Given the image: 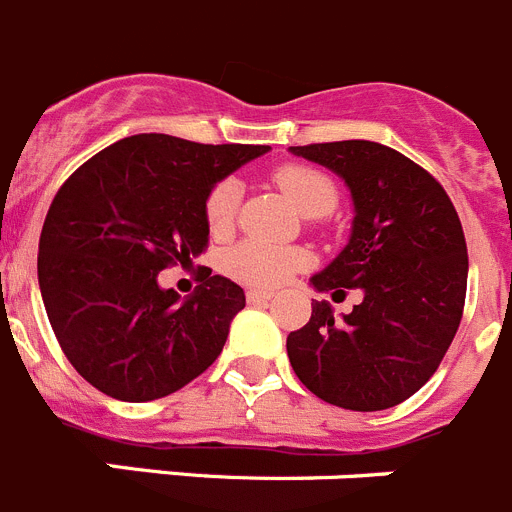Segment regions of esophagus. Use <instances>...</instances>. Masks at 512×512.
<instances>
[{
  "label": "esophagus",
  "mask_w": 512,
  "mask_h": 512,
  "mask_svg": "<svg viewBox=\"0 0 512 512\" xmlns=\"http://www.w3.org/2000/svg\"><path fill=\"white\" fill-rule=\"evenodd\" d=\"M270 298H273V290H257V288L247 290V301L250 303H265L270 301Z\"/></svg>",
  "instance_id": "1"
}]
</instances>
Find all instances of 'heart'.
<instances>
[{"mask_svg":"<svg viewBox=\"0 0 512 512\" xmlns=\"http://www.w3.org/2000/svg\"><path fill=\"white\" fill-rule=\"evenodd\" d=\"M273 181L288 201L303 216H324L336 206V186L321 170L308 165H283L273 173ZM239 186L237 181L216 183L206 196V224L211 234H224L232 229L237 214ZM306 255L290 247H270L260 242H242L224 257V267L234 278L252 285H275L303 267Z\"/></svg>","mask_w":512,"mask_h":512,"instance_id":"obj_1","label":"heart"}]
</instances>
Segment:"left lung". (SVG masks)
I'll list each match as a JSON object with an SVG mask.
<instances>
[{"label":"left lung","instance_id":"left-lung-1","mask_svg":"<svg viewBox=\"0 0 512 512\" xmlns=\"http://www.w3.org/2000/svg\"><path fill=\"white\" fill-rule=\"evenodd\" d=\"M329 168L349 188L352 232L344 250L311 278L316 290H362L334 319L326 301L288 334L298 380L349 411H385L421 390L462 321L467 242L457 209L421 165L370 140L288 147Z\"/></svg>","mask_w":512,"mask_h":512}]
</instances>
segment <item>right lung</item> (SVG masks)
I'll list each match as a JSON object with an SVG mask.
<instances>
[{
  "instance_id": "obj_1",
  "label": "right lung",
  "mask_w": 512,
  "mask_h": 512,
  "mask_svg": "<svg viewBox=\"0 0 512 512\" xmlns=\"http://www.w3.org/2000/svg\"><path fill=\"white\" fill-rule=\"evenodd\" d=\"M267 150L132 135L55 193L40 234V296L68 362L96 390L124 403L165 398L222 354L245 290L209 270L181 301L158 275L204 252L209 191Z\"/></svg>"
}]
</instances>
